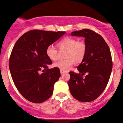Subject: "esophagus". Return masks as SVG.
<instances>
[{"label":"esophagus","mask_w":123,"mask_h":123,"mask_svg":"<svg viewBox=\"0 0 123 123\" xmlns=\"http://www.w3.org/2000/svg\"><path fill=\"white\" fill-rule=\"evenodd\" d=\"M60 72H61V74H62L64 73L65 72H66V71H65V70H63L62 69H60Z\"/></svg>","instance_id":"1"}]
</instances>
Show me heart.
<instances>
[{
  "label": "heart",
  "mask_w": 123,
  "mask_h": 123,
  "mask_svg": "<svg viewBox=\"0 0 123 123\" xmlns=\"http://www.w3.org/2000/svg\"><path fill=\"white\" fill-rule=\"evenodd\" d=\"M58 47L60 50H66L64 60H60L54 63V67L58 68L64 70L70 68L76 63V62L81 61L86 53V44L83 42H78L77 39L72 37H66L58 43ZM46 53L49 59L55 61L58 58V52L53 45L47 47Z\"/></svg>",
  "instance_id": "b5f03b06"
}]
</instances>
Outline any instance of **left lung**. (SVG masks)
<instances>
[{"label": "left lung", "mask_w": 123, "mask_h": 123, "mask_svg": "<svg viewBox=\"0 0 123 123\" xmlns=\"http://www.w3.org/2000/svg\"><path fill=\"white\" fill-rule=\"evenodd\" d=\"M71 36L85 38L87 50L77 67L79 73L69 72L70 92L78 101L91 102L102 94L108 84L113 65L111 51L102 36L90 29L72 32Z\"/></svg>", "instance_id": "8db88e82"}]
</instances>
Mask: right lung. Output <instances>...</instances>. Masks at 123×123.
Returning <instances> with one entry per match:
<instances>
[{"mask_svg": "<svg viewBox=\"0 0 123 123\" xmlns=\"http://www.w3.org/2000/svg\"><path fill=\"white\" fill-rule=\"evenodd\" d=\"M65 33L32 30L15 43L10 58V71L18 91L30 102H43L53 94L54 86L61 73L58 68L48 69L52 61L46 50ZM44 70L46 73H40Z\"/></svg>", "mask_w": 123, "mask_h": 123, "instance_id": "right-lung-1", "label": "right lung"}]
</instances>
